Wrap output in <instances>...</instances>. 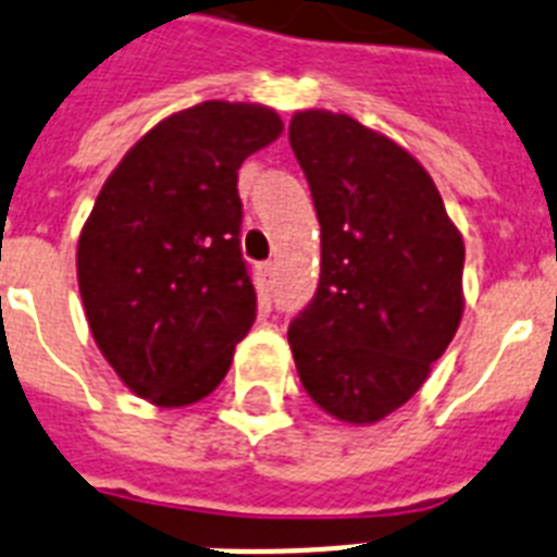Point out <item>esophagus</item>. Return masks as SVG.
<instances>
[{
  "instance_id": "obj_1",
  "label": "esophagus",
  "mask_w": 557,
  "mask_h": 557,
  "mask_svg": "<svg viewBox=\"0 0 557 557\" xmlns=\"http://www.w3.org/2000/svg\"><path fill=\"white\" fill-rule=\"evenodd\" d=\"M260 274H263L265 286H271V283H274V274H277V265L263 263V265H260Z\"/></svg>"
}]
</instances>
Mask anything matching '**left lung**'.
Instances as JSON below:
<instances>
[{"label": "left lung", "instance_id": "obj_1", "mask_svg": "<svg viewBox=\"0 0 557 557\" xmlns=\"http://www.w3.org/2000/svg\"><path fill=\"white\" fill-rule=\"evenodd\" d=\"M288 143L320 220V283L288 325L302 388L343 423H377L426 383L463 318V237L406 148L332 111Z\"/></svg>", "mask_w": 557, "mask_h": 557}]
</instances>
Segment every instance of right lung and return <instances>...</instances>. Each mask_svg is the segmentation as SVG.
I'll return each instance as SVG.
<instances>
[{"instance_id":"obj_1","label":"right lung","mask_w":557,"mask_h":557,"mask_svg":"<svg viewBox=\"0 0 557 557\" xmlns=\"http://www.w3.org/2000/svg\"><path fill=\"white\" fill-rule=\"evenodd\" d=\"M280 131L271 108L208 99L153 125L102 185L76 277L90 334L134 395L188 406L228 372L257 318L237 171Z\"/></svg>"}]
</instances>
